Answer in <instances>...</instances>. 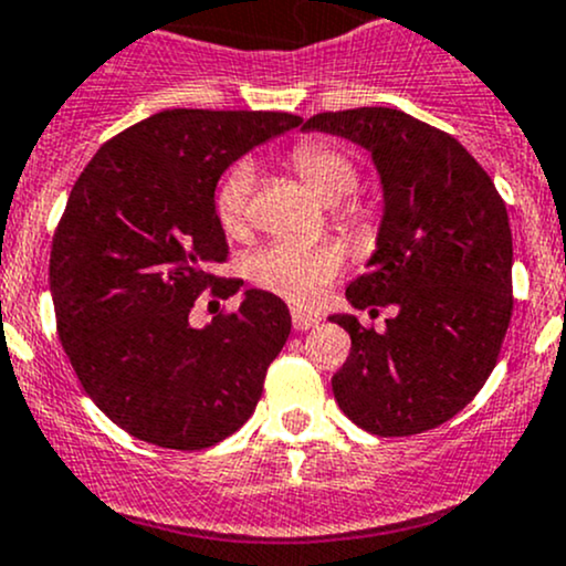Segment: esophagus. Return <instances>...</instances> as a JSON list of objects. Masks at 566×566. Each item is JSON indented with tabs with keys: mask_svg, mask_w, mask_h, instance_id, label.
Listing matches in <instances>:
<instances>
[{
	"mask_svg": "<svg viewBox=\"0 0 566 566\" xmlns=\"http://www.w3.org/2000/svg\"><path fill=\"white\" fill-rule=\"evenodd\" d=\"M319 317L317 314H308L303 308H293V328L295 331H308V328H317Z\"/></svg>",
	"mask_w": 566,
	"mask_h": 566,
	"instance_id": "obj_1",
	"label": "esophagus"
}]
</instances>
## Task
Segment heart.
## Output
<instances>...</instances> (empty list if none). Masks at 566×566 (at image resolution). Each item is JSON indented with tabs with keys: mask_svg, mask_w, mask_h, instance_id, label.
Here are the masks:
<instances>
[{
	"mask_svg": "<svg viewBox=\"0 0 566 566\" xmlns=\"http://www.w3.org/2000/svg\"><path fill=\"white\" fill-rule=\"evenodd\" d=\"M295 174L325 203H342L358 184V168L347 154L328 143H298L290 154ZM254 168L238 163L217 192L219 224L230 235H243L249 228V203H252ZM363 211L355 203H342L338 219L358 224ZM342 268V252L328 241H273L254 252L247 273L258 287L293 303H308L325 282H331Z\"/></svg>",
	"mask_w": 566,
	"mask_h": 566,
	"instance_id": "heart-1",
	"label": "heart"
}]
</instances>
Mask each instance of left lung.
<instances>
[{"label": "left lung", "instance_id": "left-lung-1", "mask_svg": "<svg viewBox=\"0 0 566 566\" xmlns=\"http://www.w3.org/2000/svg\"><path fill=\"white\" fill-rule=\"evenodd\" d=\"M306 133L353 140L382 184L377 249L347 287L396 306L385 331L331 314L353 338L333 396L363 431L412 437L461 412L496 366L513 317V233L491 176L453 135L396 108L317 113Z\"/></svg>", "mask_w": 566, "mask_h": 566}]
</instances>
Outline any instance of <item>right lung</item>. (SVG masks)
<instances>
[{
	"mask_svg": "<svg viewBox=\"0 0 566 566\" xmlns=\"http://www.w3.org/2000/svg\"><path fill=\"white\" fill-rule=\"evenodd\" d=\"M303 122L273 111L154 113L83 168L53 235L51 295L83 390L116 426L170 450H203L252 418L290 336V308L243 290L233 314L189 323L228 258L217 181L260 143Z\"/></svg>",
	"mask_w": 566,
	"mask_h": 566,
	"instance_id": "right-lung-1",
	"label": "right lung"
}]
</instances>
